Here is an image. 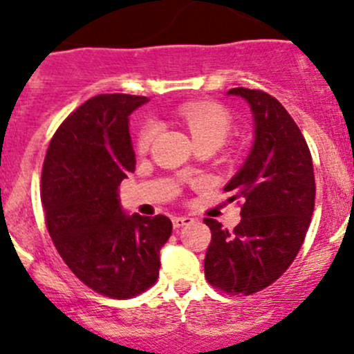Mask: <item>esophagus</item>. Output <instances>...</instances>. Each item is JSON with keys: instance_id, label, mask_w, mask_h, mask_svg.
<instances>
[{"instance_id": "esophagus-1", "label": "esophagus", "mask_w": 354, "mask_h": 354, "mask_svg": "<svg viewBox=\"0 0 354 354\" xmlns=\"http://www.w3.org/2000/svg\"><path fill=\"white\" fill-rule=\"evenodd\" d=\"M192 222H194V218H190V216H174L173 218L174 229H180V227L188 225V223H192Z\"/></svg>"}]
</instances>
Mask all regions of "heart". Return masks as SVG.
<instances>
[{
	"mask_svg": "<svg viewBox=\"0 0 354 354\" xmlns=\"http://www.w3.org/2000/svg\"><path fill=\"white\" fill-rule=\"evenodd\" d=\"M178 117L190 131L194 143L214 141L220 147L232 129L230 113L216 102H188L178 110ZM155 132H157V125L153 122H148L138 136V150H148L155 138Z\"/></svg>",
	"mask_w": 354,
	"mask_h": 354,
	"instance_id": "heart-1",
	"label": "heart"
}]
</instances>
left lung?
I'll return each mask as SVG.
<instances>
[{"label":"left lung","mask_w":354,"mask_h":354,"mask_svg":"<svg viewBox=\"0 0 354 354\" xmlns=\"http://www.w3.org/2000/svg\"><path fill=\"white\" fill-rule=\"evenodd\" d=\"M252 110L253 145L225 185L241 199V222L229 232L206 218L211 243L206 279L227 293L252 295L281 276L295 260L315 211V171L302 132L283 104L262 91L236 87Z\"/></svg>","instance_id":"8db88e82"}]
</instances>
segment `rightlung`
I'll return each instance as SVG.
<instances>
[{"label":"right lung","mask_w":354,"mask_h":354,"mask_svg":"<svg viewBox=\"0 0 354 354\" xmlns=\"http://www.w3.org/2000/svg\"><path fill=\"white\" fill-rule=\"evenodd\" d=\"M145 95L101 94L61 124L48 145L41 203L59 255L88 288L131 299L158 277L173 223L164 214H127L118 187L136 167L129 115Z\"/></svg>","instance_id":"right-lung-1"}]
</instances>
